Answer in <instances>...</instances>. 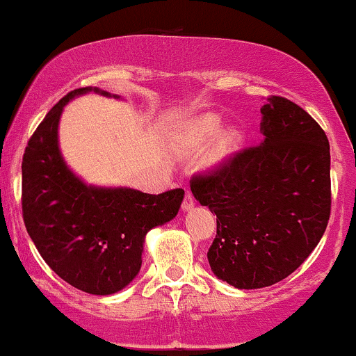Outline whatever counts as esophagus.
<instances>
[{
	"instance_id": "obj_1",
	"label": "esophagus",
	"mask_w": 356,
	"mask_h": 356,
	"mask_svg": "<svg viewBox=\"0 0 356 356\" xmlns=\"http://www.w3.org/2000/svg\"><path fill=\"white\" fill-rule=\"evenodd\" d=\"M195 207V198H193V195H191V191L190 190H186V193H185V198H183V203H181V208L183 210H191V208Z\"/></svg>"
}]
</instances>
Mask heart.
<instances>
[{"label": "heart", "instance_id": "obj_1", "mask_svg": "<svg viewBox=\"0 0 356 356\" xmlns=\"http://www.w3.org/2000/svg\"><path fill=\"white\" fill-rule=\"evenodd\" d=\"M218 128H220V120L216 118V116L208 115L196 121L193 131H195L196 140L204 141L208 140L213 133L218 131ZM238 143H240V133L235 131V129H229V131H227L220 138L218 143H216L215 149H213V158L221 160V158L228 156L229 153H233V149L236 148Z\"/></svg>", "mask_w": 356, "mask_h": 356}]
</instances>
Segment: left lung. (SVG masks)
I'll return each mask as SVG.
<instances>
[{
  "instance_id": "obj_1",
  "label": "left lung",
  "mask_w": 356,
  "mask_h": 356,
  "mask_svg": "<svg viewBox=\"0 0 356 356\" xmlns=\"http://www.w3.org/2000/svg\"><path fill=\"white\" fill-rule=\"evenodd\" d=\"M265 141L246 146L190 179L200 203L216 215L208 261L240 290L285 280L310 257L332 211L330 145L298 104L268 96Z\"/></svg>"
}]
</instances>
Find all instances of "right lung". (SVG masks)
<instances>
[{
	"instance_id": "right-lung-1",
	"label": "right lung",
	"mask_w": 356,
	"mask_h": 356,
	"mask_svg": "<svg viewBox=\"0 0 356 356\" xmlns=\"http://www.w3.org/2000/svg\"><path fill=\"white\" fill-rule=\"evenodd\" d=\"M90 90L63 96L29 138L21 163V208L28 235L58 277L86 293L111 295L136 277L145 235L177 216L185 191L86 186L66 168L58 121L73 96Z\"/></svg>"
}]
</instances>
